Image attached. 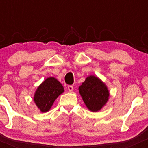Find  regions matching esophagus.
I'll return each mask as SVG.
<instances>
[{"label":"esophagus","mask_w":148,"mask_h":148,"mask_svg":"<svg viewBox=\"0 0 148 148\" xmlns=\"http://www.w3.org/2000/svg\"><path fill=\"white\" fill-rule=\"evenodd\" d=\"M67 88H68V90L69 92H72L73 90H74V87H73V86H71V85L67 86Z\"/></svg>","instance_id":"obj_1"}]
</instances>
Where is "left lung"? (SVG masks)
Listing matches in <instances>:
<instances>
[{
	"label": "left lung",
	"mask_w": 148,
	"mask_h": 148,
	"mask_svg": "<svg viewBox=\"0 0 148 148\" xmlns=\"http://www.w3.org/2000/svg\"><path fill=\"white\" fill-rule=\"evenodd\" d=\"M79 89L84 103L91 111H99L108 99L109 92L106 86L96 76L86 78Z\"/></svg>",
	"instance_id": "left-lung-1"
}]
</instances>
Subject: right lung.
Here are the masks:
<instances>
[{"label":"right lung","mask_w":148,"mask_h":148,"mask_svg":"<svg viewBox=\"0 0 148 148\" xmlns=\"http://www.w3.org/2000/svg\"><path fill=\"white\" fill-rule=\"evenodd\" d=\"M64 92L62 84L53 77H49L37 88L34 96V101L42 112L51 108L54 101Z\"/></svg>","instance_id":"obj_1"}]
</instances>
